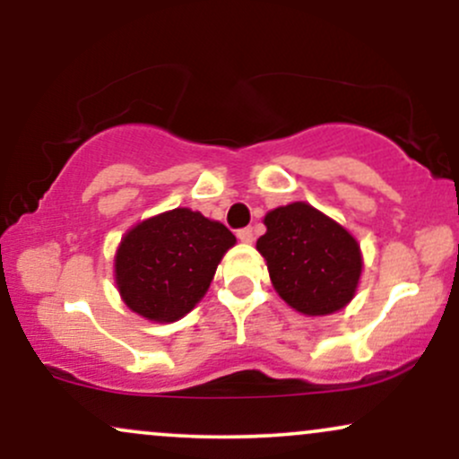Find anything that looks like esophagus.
<instances>
[{
	"label": "esophagus",
	"instance_id": "esophagus-1",
	"mask_svg": "<svg viewBox=\"0 0 459 459\" xmlns=\"http://www.w3.org/2000/svg\"><path fill=\"white\" fill-rule=\"evenodd\" d=\"M237 237H239V241H244V244H252V239H255V230H252V229H239V230H237Z\"/></svg>",
	"mask_w": 459,
	"mask_h": 459
}]
</instances>
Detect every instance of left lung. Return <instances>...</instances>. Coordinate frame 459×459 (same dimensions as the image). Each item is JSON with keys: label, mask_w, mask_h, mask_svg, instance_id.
Listing matches in <instances>:
<instances>
[{"label": "left lung", "mask_w": 459, "mask_h": 459, "mask_svg": "<svg viewBox=\"0 0 459 459\" xmlns=\"http://www.w3.org/2000/svg\"><path fill=\"white\" fill-rule=\"evenodd\" d=\"M265 226L256 250L289 307L304 315H330L354 298L362 256L343 226L307 203L273 209Z\"/></svg>", "instance_id": "left-lung-1"}]
</instances>
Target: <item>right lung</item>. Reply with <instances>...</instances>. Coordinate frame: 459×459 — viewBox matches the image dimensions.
Segmentation results:
<instances>
[{"label": "right lung", "mask_w": 459, "mask_h": 459, "mask_svg": "<svg viewBox=\"0 0 459 459\" xmlns=\"http://www.w3.org/2000/svg\"><path fill=\"white\" fill-rule=\"evenodd\" d=\"M235 235L189 209H175L129 230L116 252L125 304L151 321H175L204 296Z\"/></svg>", "instance_id": "add662e5"}]
</instances>
